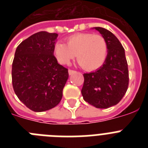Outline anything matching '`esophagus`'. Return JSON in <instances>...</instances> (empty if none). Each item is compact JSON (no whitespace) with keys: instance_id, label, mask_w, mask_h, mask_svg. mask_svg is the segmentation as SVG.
I'll use <instances>...</instances> for the list:
<instances>
[{"instance_id":"34e87169","label":"esophagus","mask_w":148,"mask_h":148,"mask_svg":"<svg viewBox=\"0 0 148 148\" xmlns=\"http://www.w3.org/2000/svg\"><path fill=\"white\" fill-rule=\"evenodd\" d=\"M68 73H69V75H73V74H74V73H76V71H75V70H68Z\"/></svg>"}]
</instances>
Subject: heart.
<instances>
[{
    "mask_svg": "<svg viewBox=\"0 0 148 148\" xmlns=\"http://www.w3.org/2000/svg\"><path fill=\"white\" fill-rule=\"evenodd\" d=\"M108 53V45L105 38L90 32L75 34L66 38V44L58 41L54 46V54L58 62L68 64L77 55L79 64L88 71L102 66Z\"/></svg>",
    "mask_w": 148,
    "mask_h": 148,
    "instance_id": "obj_1",
    "label": "heart"
}]
</instances>
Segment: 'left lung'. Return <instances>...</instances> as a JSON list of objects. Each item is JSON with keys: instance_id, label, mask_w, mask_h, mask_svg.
<instances>
[{"instance_id": "1", "label": "left lung", "mask_w": 148, "mask_h": 148, "mask_svg": "<svg viewBox=\"0 0 148 148\" xmlns=\"http://www.w3.org/2000/svg\"><path fill=\"white\" fill-rule=\"evenodd\" d=\"M107 40L108 53L103 65L84 73L82 94L84 100L97 108L106 109L118 104L126 93L129 83L125 49L109 30L94 27Z\"/></svg>"}]
</instances>
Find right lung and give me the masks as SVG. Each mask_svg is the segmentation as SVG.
Masks as SVG:
<instances>
[{
    "label": "right lung",
    "instance_id": "1",
    "mask_svg": "<svg viewBox=\"0 0 148 148\" xmlns=\"http://www.w3.org/2000/svg\"><path fill=\"white\" fill-rule=\"evenodd\" d=\"M57 33L41 31L22 41L15 50L12 79L15 94L35 112L55 108L62 99L68 70L54 56Z\"/></svg>",
    "mask_w": 148,
    "mask_h": 148
}]
</instances>
